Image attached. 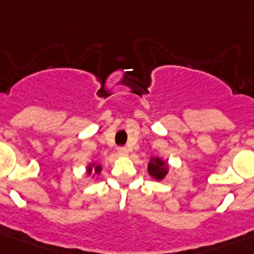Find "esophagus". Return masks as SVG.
<instances>
[{"label":"esophagus","mask_w":254,"mask_h":254,"mask_svg":"<svg viewBox=\"0 0 254 254\" xmlns=\"http://www.w3.org/2000/svg\"><path fill=\"white\" fill-rule=\"evenodd\" d=\"M117 153H119L120 155H127V146H120L119 149H117Z\"/></svg>","instance_id":"obj_1"}]
</instances>
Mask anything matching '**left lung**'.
<instances>
[{"label":"left lung","mask_w":254,"mask_h":254,"mask_svg":"<svg viewBox=\"0 0 254 254\" xmlns=\"http://www.w3.org/2000/svg\"><path fill=\"white\" fill-rule=\"evenodd\" d=\"M149 173H150L151 177L157 178L159 181V179H162L166 175L167 170L165 167V163L161 159L155 158L153 161H150V163H149Z\"/></svg>","instance_id":"8db88e82"}]
</instances>
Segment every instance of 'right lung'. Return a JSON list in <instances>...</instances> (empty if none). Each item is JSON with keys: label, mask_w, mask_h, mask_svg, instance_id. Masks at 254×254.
Listing matches in <instances>:
<instances>
[{"label": "right lung", "mask_w": 254, "mask_h": 254, "mask_svg": "<svg viewBox=\"0 0 254 254\" xmlns=\"http://www.w3.org/2000/svg\"><path fill=\"white\" fill-rule=\"evenodd\" d=\"M96 171H97V173H99V171H100V166H96ZM88 171H89V173H91V171H92V169H91V167H89V169H88Z\"/></svg>", "instance_id": "1"}]
</instances>
